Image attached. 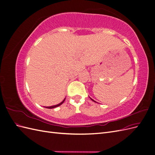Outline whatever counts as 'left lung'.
Masks as SVG:
<instances>
[{"label": "left lung", "mask_w": 155, "mask_h": 155, "mask_svg": "<svg viewBox=\"0 0 155 155\" xmlns=\"http://www.w3.org/2000/svg\"><path fill=\"white\" fill-rule=\"evenodd\" d=\"M91 100H92V101H94V100H92V99H91ZM95 102H96V101H95Z\"/></svg>", "instance_id": "8db88e82"}]
</instances>
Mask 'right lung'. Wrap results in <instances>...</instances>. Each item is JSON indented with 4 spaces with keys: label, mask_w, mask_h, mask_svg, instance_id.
<instances>
[{
    "label": "right lung",
    "mask_w": 155,
    "mask_h": 155,
    "mask_svg": "<svg viewBox=\"0 0 155 155\" xmlns=\"http://www.w3.org/2000/svg\"><path fill=\"white\" fill-rule=\"evenodd\" d=\"M64 100H65V99H64V100L61 103H60V104H58V105H54V106H51V107H46V108H48V109H53V108H55V107H58V106H60L61 105L63 104V102L64 101Z\"/></svg>",
    "instance_id": "obj_1"
}]
</instances>
